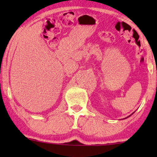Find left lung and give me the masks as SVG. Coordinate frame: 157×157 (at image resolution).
Instances as JSON below:
<instances>
[{
  "mask_svg": "<svg viewBox=\"0 0 157 157\" xmlns=\"http://www.w3.org/2000/svg\"><path fill=\"white\" fill-rule=\"evenodd\" d=\"M131 115H132V114H131ZM131 115H130V116H131ZM130 116H129V117H130ZM128 117H126V118H128ZM126 118H125V119H126Z\"/></svg>",
  "mask_w": 157,
  "mask_h": 157,
  "instance_id": "8db88e82",
  "label": "left lung"
}]
</instances>
